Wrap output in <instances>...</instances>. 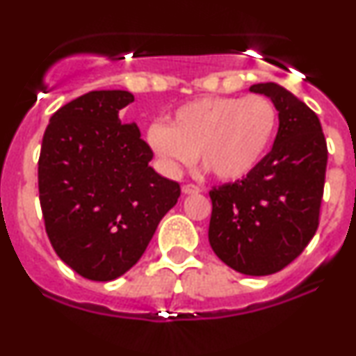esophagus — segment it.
Listing matches in <instances>:
<instances>
[{"label":"esophagus","instance_id":"obj_1","mask_svg":"<svg viewBox=\"0 0 356 356\" xmlns=\"http://www.w3.org/2000/svg\"><path fill=\"white\" fill-rule=\"evenodd\" d=\"M201 191V187L195 186V184H186V186H182L184 194H199Z\"/></svg>","mask_w":356,"mask_h":356}]
</instances>
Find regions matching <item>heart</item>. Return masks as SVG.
Returning a JSON list of instances; mask_svg holds the SVG:
<instances>
[{
	"mask_svg": "<svg viewBox=\"0 0 356 356\" xmlns=\"http://www.w3.org/2000/svg\"><path fill=\"white\" fill-rule=\"evenodd\" d=\"M277 130V110L268 97H206L175 110L170 124L150 125L147 140L169 174L199 154L220 181H238L256 169Z\"/></svg>",
	"mask_w": 356,
	"mask_h": 356,
	"instance_id": "obj_1",
	"label": "heart"
}]
</instances>
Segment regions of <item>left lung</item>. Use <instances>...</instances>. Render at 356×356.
<instances>
[{
  "label": "left lung",
  "mask_w": 356,
  "mask_h": 356,
  "mask_svg": "<svg viewBox=\"0 0 356 356\" xmlns=\"http://www.w3.org/2000/svg\"><path fill=\"white\" fill-rule=\"evenodd\" d=\"M249 90L271 99L280 129L251 174L211 189L209 243L234 271L268 276L293 263L318 229L328 147L320 118L291 92L273 81Z\"/></svg>",
  "instance_id": "8db88e82"
}]
</instances>
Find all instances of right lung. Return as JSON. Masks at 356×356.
<instances>
[{"label": "right lung", "mask_w": 356, "mask_h": 356, "mask_svg": "<svg viewBox=\"0 0 356 356\" xmlns=\"http://www.w3.org/2000/svg\"><path fill=\"white\" fill-rule=\"evenodd\" d=\"M125 90H95L56 110L44 130L38 191L53 249L73 271L112 281L140 259L181 186L159 175Z\"/></svg>", "instance_id": "1"}]
</instances>
